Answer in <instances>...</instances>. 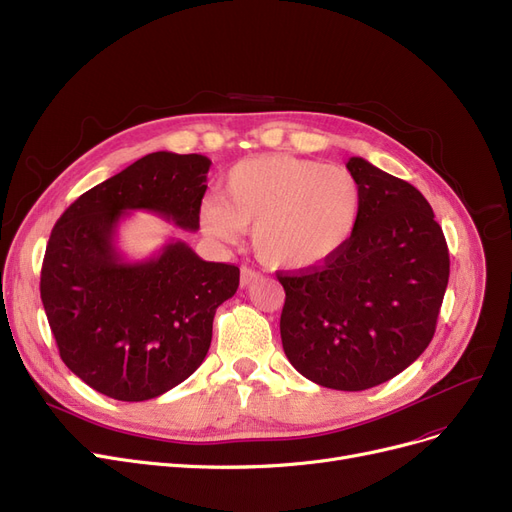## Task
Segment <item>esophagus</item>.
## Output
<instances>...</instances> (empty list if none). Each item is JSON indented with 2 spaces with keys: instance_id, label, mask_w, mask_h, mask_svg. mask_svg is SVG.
I'll return each mask as SVG.
<instances>
[{
  "instance_id": "esophagus-1",
  "label": "esophagus",
  "mask_w": 512,
  "mask_h": 512,
  "mask_svg": "<svg viewBox=\"0 0 512 512\" xmlns=\"http://www.w3.org/2000/svg\"><path fill=\"white\" fill-rule=\"evenodd\" d=\"M257 280H259V272L257 270H253V268H242L240 270V286L242 288L244 286H251Z\"/></svg>"
}]
</instances>
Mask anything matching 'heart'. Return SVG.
<instances>
[{
  "mask_svg": "<svg viewBox=\"0 0 512 512\" xmlns=\"http://www.w3.org/2000/svg\"><path fill=\"white\" fill-rule=\"evenodd\" d=\"M362 215V188L339 165L270 154L236 163L221 182V198L207 196L198 219L207 236L234 244L253 230L263 263L307 272L335 259Z\"/></svg>",
  "mask_w": 512,
  "mask_h": 512,
  "instance_id": "1",
  "label": "heart"
}]
</instances>
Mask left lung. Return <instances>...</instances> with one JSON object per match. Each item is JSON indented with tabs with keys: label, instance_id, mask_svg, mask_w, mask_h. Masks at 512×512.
<instances>
[{
	"label": "left lung",
	"instance_id": "8db88e82",
	"mask_svg": "<svg viewBox=\"0 0 512 512\" xmlns=\"http://www.w3.org/2000/svg\"><path fill=\"white\" fill-rule=\"evenodd\" d=\"M362 215L347 247L322 268L278 274L280 337L305 379L364 391L406 370L435 335L450 255L433 209L412 184L362 157L347 161Z\"/></svg>",
	"mask_w": 512,
	"mask_h": 512
}]
</instances>
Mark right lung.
Returning a JSON list of instances; mask_svg holds the SVG:
<instances>
[{
    "label": "right lung",
    "mask_w": 512,
    "mask_h": 512,
    "mask_svg": "<svg viewBox=\"0 0 512 512\" xmlns=\"http://www.w3.org/2000/svg\"><path fill=\"white\" fill-rule=\"evenodd\" d=\"M211 161L152 152L81 194L50 234L41 301L62 362L92 389L144 402L203 364L215 309L234 297L240 270L169 240L148 259L127 261L119 221L148 211L196 232Z\"/></svg>",
    "instance_id": "1"
}]
</instances>
